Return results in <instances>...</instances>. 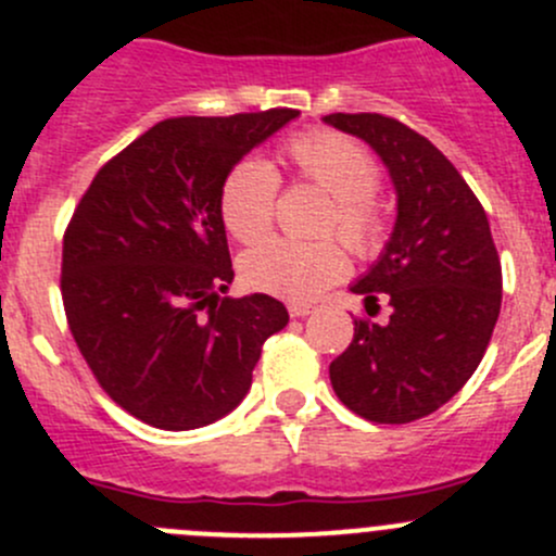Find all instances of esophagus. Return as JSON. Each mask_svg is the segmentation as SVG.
Masks as SVG:
<instances>
[{"mask_svg":"<svg viewBox=\"0 0 556 556\" xmlns=\"http://www.w3.org/2000/svg\"><path fill=\"white\" fill-rule=\"evenodd\" d=\"M289 313H291V316H294V318H305V316H311V313H313V305H302V302H291Z\"/></svg>","mask_w":556,"mask_h":556,"instance_id":"1","label":"esophagus"}]
</instances>
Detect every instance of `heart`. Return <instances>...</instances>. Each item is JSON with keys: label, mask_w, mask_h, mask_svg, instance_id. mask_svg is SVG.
I'll list each match as a JSON object with an SVG mask.
<instances>
[{"label": "heart", "mask_w": 556, "mask_h": 556, "mask_svg": "<svg viewBox=\"0 0 556 556\" xmlns=\"http://www.w3.org/2000/svg\"><path fill=\"white\" fill-rule=\"evenodd\" d=\"M283 162L332 197L324 232H334L356 254L381 245L383 218L372 205L381 173L359 142L334 131H305L283 146ZM278 197V175L262 159H243L229 169L218 194V213L240 243H254L270 229ZM345 254L329 240L270 238L240 260V278L249 289L305 302L345 276Z\"/></svg>", "instance_id": "b5f03b06"}]
</instances>
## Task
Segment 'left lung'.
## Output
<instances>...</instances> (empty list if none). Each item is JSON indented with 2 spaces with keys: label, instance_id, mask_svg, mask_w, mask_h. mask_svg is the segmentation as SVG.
<instances>
[{
  "label": "left lung",
  "instance_id": "left-lung-1",
  "mask_svg": "<svg viewBox=\"0 0 556 556\" xmlns=\"http://www.w3.org/2000/svg\"><path fill=\"white\" fill-rule=\"evenodd\" d=\"M324 124L365 140L397 194L381 256L351 283L367 311L383 296L392 316L354 321L329 381L362 419L408 425L448 403L483 359L503 300L500 256L481 202L427 137L378 113H332Z\"/></svg>",
  "mask_w": 556,
  "mask_h": 556
}]
</instances>
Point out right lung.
<instances>
[{
	"mask_svg": "<svg viewBox=\"0 0 556 556\" xmlns=\"http://www.w3.org/2000/svg\"><path fill=\"white\" fill-rule=\"evenodd\" d=\"M300 110L159 121L110 159L64 235L62 300L99 387L135 419L213 425L251 389L289 324L270 294L222 296L235 270L218 194L229 169Z\"/></svg>",
	"mask_w": 556,
	"mask_h": 556,
	"instance_id": "add662e5",
	"label": "right lung"
}]
</instances>
